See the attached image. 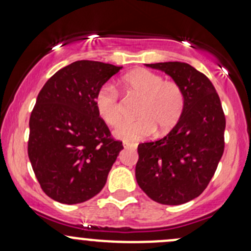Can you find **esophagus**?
Listing matches in <instances>:
<instances>
[{
	"label": "esophagus",
	"instance_id": "34e87169",
	"mask_svg": "<svg viewBox=\"0 0 251 251\" xmlns=\"http://www.w3.org/2000/svg\"><path fill=\"white\" fill-rule=\"evenodd\" d=\"M123 146L125 149H131V150H135L137 149V144H129V143H124Z\"/></svg>",
	"mask_w": 251,
	"mask_h": 251
}]
</instances>
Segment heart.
I'll return each instance as SVG.
<instances>
[{"instance_id":"heart-1","label":"heart","mask_w":251,"mask_h":251,"mask_svg":"<svg viewBox=\"0 0 251 251\" xmlns=\"http://www.w3.org/2000/svg\"><path fill=\"white\" fill-rule=\"evenodd\" d=\"M123 85L128 96L140 99L138 119L125 122L114 131L117 138L134 143L148 138L158 127L160 132L171 129L183 113L185 98L178 83L164 81L159 74L148 70H135L126 74ZM98 116L109 126H117L123 118V108L116 88L106 83L94 97Z\"/></svg>"}]
</instances>
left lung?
<instances>
[{
  "mask_svg": "<svg viewBox=\"0 0 251 251\" xmlns=\"http://www.w3.org/2000/svg\"><path fill=\"white\" fill-rule=\"evenodd\" d=\"M179 85L185 98L175 127L159 140L139 144L138 185L157 203L180 205L208 186L224 151L226 117L211 81L185 62L146 65Z\"/></svg>",
  "mask_w": 251,
  "mask_h": 251,
  "instance_id": "8db88e82",
  "label": "left lung"
}]
</instances>
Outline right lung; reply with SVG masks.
<instances>
[{
	"label": "right lung",
	"instance_id": "add662e5",
	"mask_svg": "<svg viewBox=\"0 0 251 251\" xmlns=\"http://www.w3.org/2000/svg\"><path fill=\"white\" fill-rule=\"evenodd\" d=\"M123 67L80 60L45 83L29 119L28 157L41 189L62 204L99 194L123 143L98 116V89Z\"/></svg>",
	"mask_w": 251,
	"mask_h": 251
}]
</instances>
